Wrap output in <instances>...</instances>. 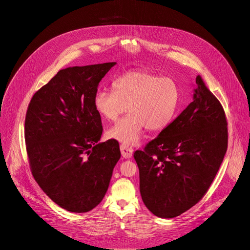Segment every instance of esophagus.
<instances>
[{"label":"esophagus","instance_id":"esophagus-1","mask_svg":"<svg viewBox=\"0 0 250 250\" xmlns=\"http://www.w3.org/2000/svg\"><path fill=\"white\" fill-rule=\"evenodd\" d=\"M121 151H122V155L124 158H130L132 156V152H133V149L131 147H128V146H125L124 145H121Z\"/></svg>","mask_w":250,"mask_h":250}]
</instances>
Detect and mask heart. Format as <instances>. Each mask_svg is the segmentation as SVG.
Instances as JSON below:
<instances>
[{
	"instance_id": "obj_1",
	"label": "heart",
	"mask_w": 250,
	"mask_h": 250,
	"mask_svg": "<svg viewBox=\"0 0 250 250\" xmlns=\"http://www.w3.org/2000/svg\"><path fill=\"white\" fill-rule=\"evenodd\" d=\"M114 90H98L95 109L106 121L114 122L130 113L108 130V136L125 146L137 145L146 127L150 131L165 128L174 119L180 102V90L170 78L146 71H129L113 82Z\"/></svg>"
}]
</instances>
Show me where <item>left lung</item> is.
Here are the masks:
<instances>
[{"instance_id": "8db88e82", "label": "left lung", "mask_w": 250, "mask_h": 250, "mask_svg": "<svg viewBox=\"0 0 250 250\" xmlns=\"http://www.w3.org/2000/svg\"><path fill=\"white\" fill-rule=\"evenodd\" d=\"M228 149V123L220 101L196 78L193 102L133 157L139 190L156 217L171 219L208 192Z\"/></svg>"}]
</instances>
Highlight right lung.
<instances>
[{
    "instance_id": "1",
    "label": "right lung",
    "mask_w": 250,
    "mask_h": 250,
    "mask_svg": "<svg viewBox=\"0 0 250 250\" xmlns=\"http://www.w3.org/2000/svg\"><path fill=\"white\" fill-rule=\"evenodd\" d=\"M116 64L62 69L28 104L24 138L32 176L69 211L86 212L102 202L121 158L118 142L99 144L103 126L94 105L100 81Z\"/></svg>"
}]
</instances>
